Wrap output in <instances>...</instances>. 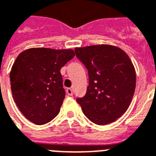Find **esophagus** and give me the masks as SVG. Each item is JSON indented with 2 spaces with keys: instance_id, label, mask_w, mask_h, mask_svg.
I'll return each mask as SVG.
<instances>
[{
  "instance_id": "1",
  "label": "esophagus",
  "mask_w": 156,
  "mask_h": 156,
  "mask_svg": "<svg viewBox=\"0 0 156 156\" xmlns=\"http://www.w3.org/2000/svg\"><path fill=\"white\" fill-rule=\"evenodd\" d=\"M67 93H68V95L69 96H72V94H73V93H72V89L71 88H67Z\"/></svg>"
}]
</instances>
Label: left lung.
I'll list each match as a JSON object with an SVG mask.
<instances>
[{
	"mask_svg": "<svg viewBox=\"0 0 156 156\" xmlns=\"http://www.w3.org/2000/svg\"><path fill=\"white\" fill-rule=\"evenodd\" d=\"M77 58L88 69L89 84L77 98L83 113L97 125L115 122L129 108L136 87V72L128 55L109 44L76 47Z\"/></svg>",
	"mask_w": 156,
	"mask_h": 156,
	"instance_id": "1",
	"label": "left lung"
}]
</instances>
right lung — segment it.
<instances>
[{
	"instance_id": "right-lung-1",
	"label": "right lung",
	"mask_w": 156,
	"mask_h": 156,
	"mask_svg": "<svg viewBox=\"0 0 156 156\" xmlns=\"http://www.w3.org/2000/svg\"><path fill=\"white\" fill-rule=\"evenodd\" d=\"M75 56L72 49L34 47L21 52L11 68V91L20 111L43 125L58 115L65 98L60 69Z\"/></svg>"
}]
</instances>
